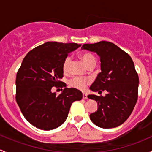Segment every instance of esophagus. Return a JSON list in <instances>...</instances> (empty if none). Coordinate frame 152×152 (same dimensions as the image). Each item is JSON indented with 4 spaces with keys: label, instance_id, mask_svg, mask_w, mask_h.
I'll use <instances>...</instances> for the list:
<instances>
[{
    "label": "esophagus",
    "instance_id": "obj_1",
    "mask_svg": "<svg viewBox=\"0 0 152 152\" xmlns=\"http://www.w3.org/2000/svg\"><path fill=\"white\" fill-rule=\"evenodd\" d=\"M82 97H83V99H87V93H83V96H82Z\"/></svg>",
    "mask_w": 152,
    "mask_h": 152
}]
</instances>
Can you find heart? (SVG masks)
<instances>
[{
    "mask_svg": "<svg viewBox=\"0 0 152 152\" xmlns=\"http://www.w3.org/2000/svg\"><path fill=\"white\" fill-rule=\"evenodd\" d=\"M80 58L85 65L88 67L92 65H94L96 63V59L92 53H83L80 55ZM70 64V58L67 56L63 62L62 65V70L64 73H67L69 70V66ZM89 83V79H85V78L79 77L76 76L69 81V85L73 88L78 89V90H85L87 85Z\"/></svg>",
    "mask_w": 152,
    "mask_h": 152,
    "instance_id": "1",
    "label": "heart"
}]
</instances>
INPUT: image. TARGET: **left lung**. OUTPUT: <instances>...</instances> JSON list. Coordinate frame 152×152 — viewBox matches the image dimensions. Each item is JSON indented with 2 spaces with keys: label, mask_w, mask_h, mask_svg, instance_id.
Here are the masks:
<instances>
[{
  "label": "left lung",
  "mask_w": 152,
  "mask_h": 152,
  "mask_svg": "<svg viewBox=\"0 0 152 152\" xmlns=\"http://www.w3.org/2000/svg\"><path fill=\"white\" fill-rule=\"evenodd\" d=\"M82 49L96 53L100 57L101 70L90 89L105 96L88 95L96 101L98 110L90 115L98 126L111 129L121 125L128 119L137 100L139 78L134 62L128 53L107 41L85 44Z\"/></svg>",
  "instance_id": "left-lung-1"
}]
</instances>
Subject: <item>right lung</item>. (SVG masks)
I'll return each mask as SVG.
<instances>
[{
    "label": "right lung",
    "mask_w": 152,
    "mask_h": 152,
    "mask_svg": "<svg viewBox=\"0 0 152 152\" xmlns=\"http://www.w3.org/2000/svg\"><path fill=\"white\" fill-rule=\"evenodd\" d=\"M80 46L47 42L29 51L23 60L16 76V102L25 118L37 128L48 131L59 127L72 103L82 99V93L76 88L65 87L59 96L51 91L53 87H66L59 81L63 62Z\"/></svg>",
    "instance_id": "1"
}]
</instances>
